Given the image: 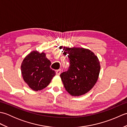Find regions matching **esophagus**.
Masks as SVG:
<instances>
[{
	"label": "esophagus",
	"mask_w": 127,
	"mask_h": 127,
	"mask_svg": "<svg viewBox=\"0 0 127 127\" xmlns=\"http://www.w3.org/2000/svg\"><path fill=\"white\" fill-rule=\"evenodd\" d=\"M61 71H62L61 69H58V70H56V75H59L61 73Z\"/></svg>",
	"instance_id": "obj_1"
}]
</instances>
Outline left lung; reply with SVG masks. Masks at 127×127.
<instances>
[{"label":"left lung","mask_w":127,"mask_h":127,"mask_svg":"<svg viewBox=\"0 0 127 127\" xmlns=\"http://www.w3.org/2000/svg\"><path fill=\"white\" fill-rule=\"evenodd\" d=\"M63 50L69 54L70 61L68 71L60 75L64 88L72 96L85 94L98 80L100 70L98 58L86 48L64 47Z\"/></svg>","instance_id":"8db88e82"}]
</instances>
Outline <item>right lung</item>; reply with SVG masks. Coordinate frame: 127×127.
Returning a JSON list of instances; mask_svg holds the SVG:
<instances>
[{
  "instance_id": "add662e5",
  "label": "right lung",
  "mask_w": 127,
  "mask_h": 127,
  "mask_svg": "<svg viewBox=\"0 0 127 127\" xmlns=\"http://www.w3.org/2000/svg\"><path fill=\"white\" fill-rule=\"evenodd\" d=\"M51 64L44 52L34 51L26 57L21 65V72L29 87L37 91L49 85L56 75L55 70L50 68Z\"/></svg>"
}]
</instances>
